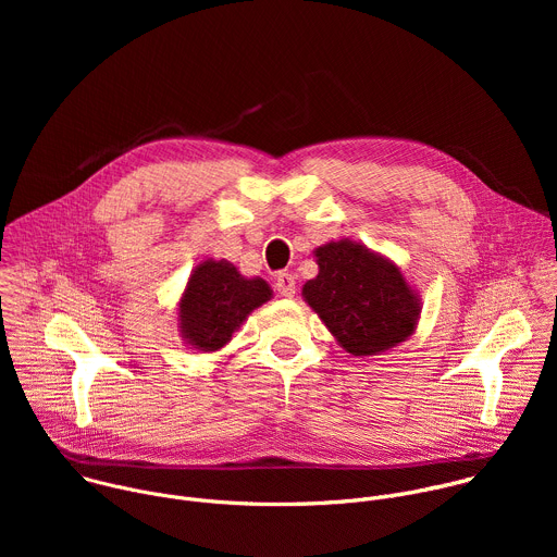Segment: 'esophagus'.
Instances as JSON below:
<instances>
[{"mask_svg":"<svg viewBox=\"0 0 557 557\" xmlns=\"http://www.w3.org/2000/svg\"><path fill=\"white\" fill-rule=\"evenodd\" d=\"M295 275L293 273H280L275 280V288L282 297H293L295 295Z\"/></svg>","mask_w":557,"mask_h":557,"instance_id":"34e87169","label":"esophagus"}]
</instances>
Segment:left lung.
I'll return each mask as SVG.
<instances>
[{"instance_id": "1", "label": "left lung", "mask_w": 557, "mask_h": 557, "mask_svg": "<svg viewBox=\"0 0 557 557\" xmlns=\"http://www.w3.org/2000/svg\"><path fill=\"white\" fill-rule=\"evenodd\" d=\"M312 256L320 273L304 284L301 297L346 352L374 357L417 331L421 297L392 260L348 237Z\"/></svg>"}]
</instances>
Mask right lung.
<instances>
[{"label": "right lung", "instance_id": "obj_1", "mask_svg": "<svg viewBox=\"0 0 557 557\" xmlns=\"http://www.w3.org/2000/svg\"><path fill=\"white\" fill-rule=\"evenodd\" d=\"M273 297L262 277H245L226 260L200 262L178 301L183 342L200 352L224 348L247 317Z\"/></svg>", "mask_w": 557, "mask_h": 557}]
</instances>
